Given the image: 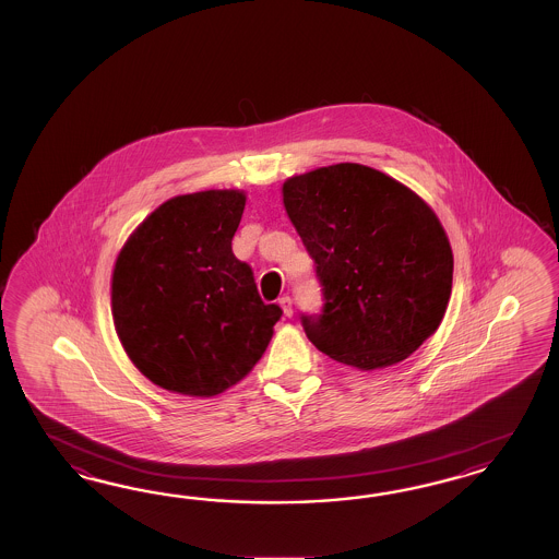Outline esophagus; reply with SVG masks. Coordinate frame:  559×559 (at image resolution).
Listing matches in <instances>:
<instances>
[{"label":"esophagus","mask_w":559,"mask_h":559,"mask_svg":"<svg viewBox=\"0 0 559 559\" xmlns=\"http://www.w3.org/2000/svg\"><path fill=\"white\" fill-rule=\"evenodd\" d=\"M278 305L283 307V311H285V316H287V318L293 316V301H290V297H288V295H283V297L278 299Z\"/></svg>","instance_id":"1"}]
</instances>
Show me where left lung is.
Returning <instances> with one entry per match:
<instances>
[{"mask_svg":"<svg viewBox=\"0 0 559 559\" xmlns=\"http://www.w3.org/2000/svg\"><path fill=\"white\" fill-rule=\"evenodd\" d=\"M288 219L316 262L320 313H301L323 355L383 369L437 332L453 285V252L435 211L379 169L336 164L283 185Z\"/></svg>","mask_w":559,"mask_h":559,"instance_id":"obj_1","label":"left lung"}]
</instances>
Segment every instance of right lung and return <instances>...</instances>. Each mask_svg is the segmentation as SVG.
I'll list each match as a JSON object with an SVG mask.
<instances>
[{"mask_svg":"<svg viewBox=\"0 0 559 559\" xmlns=\"http://www.w3.org/2000/svg\"><path fill=\"white\" fill-rule=\"evenodd\" d=\"M243 206L239 190L174 197L120 250L115 328L136 369L164 390L211 397L236 385L283 316L231 250Z\"/></svg>","mask_w":559,"mask_h":559,"instance_id":"right-lung-1","label":"right lung"}]
</instances>
